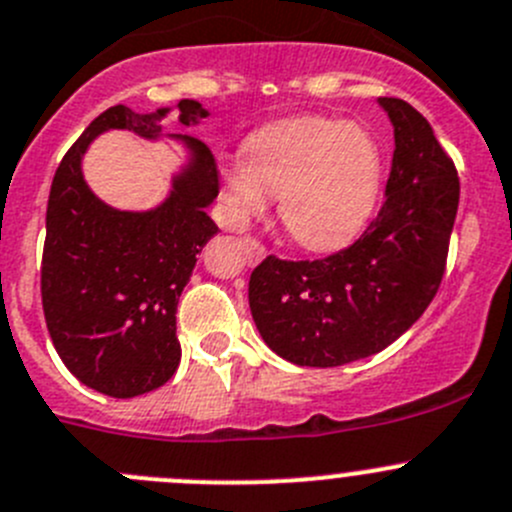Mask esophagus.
Here are the masks:
<instances>
[{
	"mask_svg": "<svg viewBox=\"0 0 512 512\" xmlns=\"http://www.w3.org/2000/svg\"><path fill=\"white\" fill-rule=\"evenodd\" d=\"M243 246H246V256H248V264H256V261H261L266 256V248L264 243H259L256 238L246 236L243 238Z\"/></svg>",
	"mask_w": 512,
	"mask_h": 512,
	"instance_id": "esophagus-1",
	"label": "esophagus"
}]
</instances>
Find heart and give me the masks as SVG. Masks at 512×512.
<instances>
[{
  "instance_id": "b5f03b06",
  "label": "heart",
  "mask_w": 512,
  "mask_h": 512,
  "mask_svg": "<svg viewBox=\"0 0 512 512\" xmlns=\"http://www.w3.org/2000/svg\"><path fill=\"white\" fill-rule=\"evenodd\" d=\"M243 155L223 168L228 221L241 226L261 216L276 196L281 223L306 248H334L352 238L382 193V148L359 123L284 120L248 135Z\"/></svg>"
}]
</instances>
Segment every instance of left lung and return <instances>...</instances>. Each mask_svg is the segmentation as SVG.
Segmentation results:
<instances>
[{
	"label": "left lung",
	"mask_w": 512,
	"mask_h": 512,
	"mask_svg": "<svg viewBox=\"0 0 512 512\" xmlns=\"http://www.w3.org/2000/svg\"><path fill=\"white\" fill-rule=\"evenodd\" d=\"M394 155L377 218L342 251L314 261L266 256L248 281L256 329L286 362L342 367L372 357L422 316L440 289L460 180L410 102L379 97Z\"/></svg>",
	"instance_id": "8db88e82"
}]
</instances>
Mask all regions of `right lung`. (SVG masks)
Instances as JSON below:
<instances>
[{
    "instance_id": "1",
    "label": "right lung",
    "mask_w": 512,
    "mask_h": 512,
    "mask_svg": "<svg viewBox=\"0 0 512 512\" xmlns=\"http://www.w3.org/2000/svg\"><path fill=\"white\" fill-rule=\"evenodd\" d=\"M178 120L198 125L208 110L180 100ZM170 107L97 115L62 158L47 201L42 309L65 367L95 392L130 399L163 387L180 364L175 309L196 256L218 233L206 208L218 196L216 158L191 135H168L188 150L158 208L118 211L90 191L82 155L105 130L158 140Z\"/></svg>"
}]
</instances>
